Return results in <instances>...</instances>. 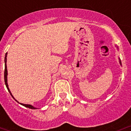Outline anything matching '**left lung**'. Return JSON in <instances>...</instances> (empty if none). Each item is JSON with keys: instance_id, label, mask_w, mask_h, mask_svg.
<instances>
[{"instance_id": "1", "label": "left lung", "mask_w": 131, "mask_h": 131, "mask_svg": "<svg viewBox=\"0 0 131 131\" xmlns=\"http://www.w3.org/2000/svg\"><path fill=\"white\" fill-rule=\"evenodd\" d=\"M117 47V49H118V47ZM118 59H119V63H120V64H121V65L122 66V63H121V59H120V58H118Z\"/></svg>"}]
</instances>
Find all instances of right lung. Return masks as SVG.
I'll return each instance as SVG.
<instances>
[{
    "label": "right lung",
    "mask_w": 131,
    "mask_h": 131,
    "mask_svg": "<svg viewBox=\"0 0 131 131\" xmlns=\"http://www.w3.org/2000/svg\"><path fill=\"white\" fill-rule=\"evenodd\" d=\"M7 52H6V55H5V59H4V62H5V70H4V81H5V84H6V88H7V90L9 92V93H10V94L11 95L12 97H13V98L14 99V96H13V94H12L11 92H10V90H9V86H8V84H7V64H6V63H7ZM15 100V99H14ZM16 101H17L18 103V101H17L16 100H15ZM20 105H23V106H24L25 107H26V108H30V109H37V108H35V107L31 105H26V104H23V103H19Z\"/></svg>",
    "instance_id": "1"
}]
</instances>
